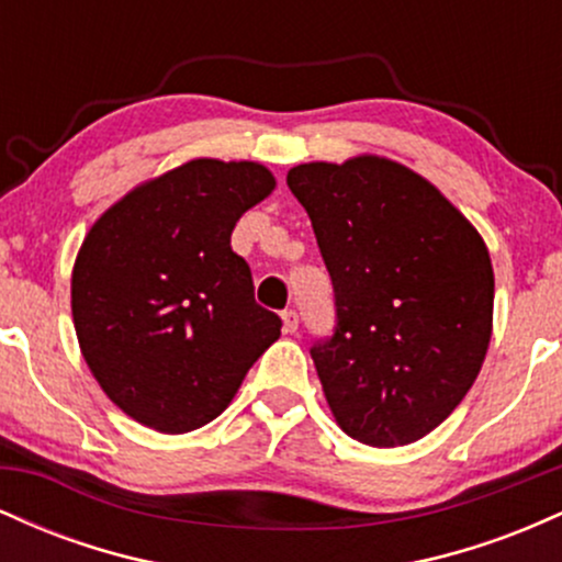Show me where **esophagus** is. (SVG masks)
<instances>
[{"instance_id": "obj_1", "label": "esophagus", "mask_w": 562, "mask_h": 562, "mask_svg": "<svg viewBox=\"0 0 562 562\" xmlns=\"http://www.w3.org/2000/svg\"><path fill=\"white\" fill-rule=\"evenodd\" d=\"M282 330L290 333V335L299 330V314H295L293 308H288V312H282Z\"/></svg>"}]
</instances>
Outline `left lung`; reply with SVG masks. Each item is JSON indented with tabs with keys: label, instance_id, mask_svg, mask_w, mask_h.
I'll return each instance as SVG.
<instances>
[{
	"label": "left lung",
	"instance_id": "obj_1",
	"mask_svg": "<svg viewBox=\"0 0 562 562\" xmlns=\"http://www.w3.org/2000/svg\"><path fill=\"white\" fill-rule=\"evenodd\" d=\"M338 327L312 348L335 423L370 447L438 428L492 340L494 269L479 229L417 171L383 156L293 166Z\"/></svg>",
	"mask_w": 562,
	"mask_h": 562
}]
</instances>
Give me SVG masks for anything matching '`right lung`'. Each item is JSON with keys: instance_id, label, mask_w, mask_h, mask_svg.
I'll return each instance as SVG.
<instances>
[{"instance_id": "add662e5", "label": "right lung", "mask_w": 562, "mask_h": 562, "mask_svg": "<svg viewBox=\"0 0 562 562\" xmlns=\"http://www.w3.org/2000/svg\"><path fill=\"white\" fill-rule=\"evenodd\" d=\"M274 187L256 160H187L128 190L83 237L70 274L81 357L145 428L190 434L216 420L280 338L229 245Z\"/></svg>"}]
</instances>
